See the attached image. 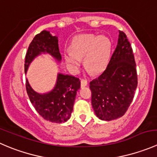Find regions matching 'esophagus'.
<instances>
[{"mask_svg":"<svg viewBox=\"0 0 157 157\" xmlns=\"http://www.w3.org/2000/svg\"><path fill=\"white\" fill-rule=\"evenodd\" d=\"M88 83H87V80H84V79H82L81 80H80V86H81V87H84V86H87Z\"/></svg>","mask_w":157,"mask_h":157,"instance_id":"34e87169","label":"esophagus"}]
</instances>
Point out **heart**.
<instances>
[{
	"instance_id": "heart-1",
	"label": "heart",
	"mask_w": 157,
	"mask_h": 157,
	"mask_svg": "<svg viewBox=\"0 0 157 157\" xmlns=\"http://www.w3.org/2000/svg\"><path fill=\"white\" fill-rule=\"evenodd\" d=\"M110 48V42L106 36L83 34L77 36L73 42L72 52H64V59L70 69L77 71L81 63L80 59L85 57L86 69L92 74H99L107 64Z\"/></svg>"
}]
</instances>
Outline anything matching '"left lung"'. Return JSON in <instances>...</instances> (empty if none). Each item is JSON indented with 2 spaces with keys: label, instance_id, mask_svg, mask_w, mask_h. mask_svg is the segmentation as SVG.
<instances>
[{
  "label": "left lung",
  "instance_id": "obj_1",
  "mask_svg": "<svg viewBox=\"0 0 157 157\" xmlns=\"http://www.w3.org/2000/svg\"><path fill=\"white\" fill-rule=\"evenodd\" d=\"M137 83L133 49L125 33L120 31L117 45L106 70L90 83L97 117L106 121L123 117L133 101Z\"/></svg>",
  "mask_w": 157,
  "mask_h": 157
}]
</instances>
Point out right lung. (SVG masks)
I'll use <instances>...</instances> for the list:
<instances>
[{
  "mask_svg": "<svg viewBox=\"0 0 157 157\" xmlns=\"http://www.w3.org/2000/svg\"><path fill=\"white\" fill-rule=\"evenodd\" d=\"M41 53H48L58 61L61 60L57 37L51 36L46 30L36 34L29 45L25 56V72L33 58ZM80 87L79 78L59 74L54 90L48 94H40L32 89L26 80L27 93L35 109L44 120L58 124L66 122L71 117Z\"/></svg>",
  "mask_w": 157,
  "mask_h": 157,
  "instance_id": "1",
  "label": "right lung"
}]
</instances>
